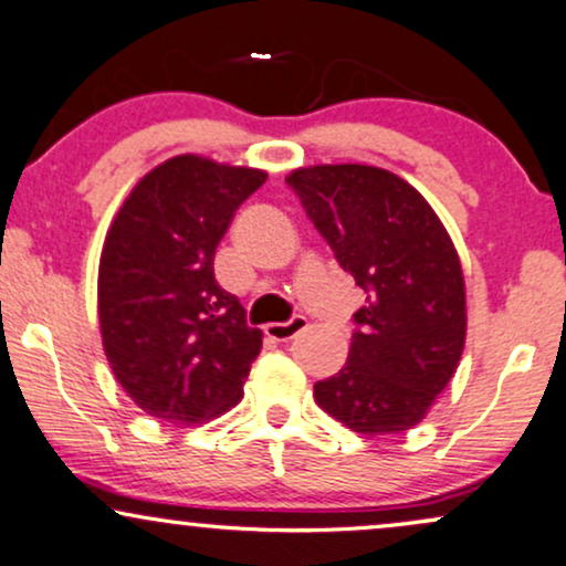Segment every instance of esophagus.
Returning a JSON list of instances; mask_svg holds the SVG:
<instances>
[{
  "label": "esophagus",
  "mask_w": 566,
  "mask_h": 566,
  "mask_svg": "<svg viewBox=\"0 0 566 566\" xmlns=\"http://www.w3.org/2000/svg\"><path fill=\"white\" fill-rule=\"evenodd\" d=\"M305 326H307V321L303 316H295V318H290L287 324H266L263 334L274 342H287V339H292V336H297L300 332H305Z\"/></svg>",
  "instance_id": "obj_1"
}]
</instances>
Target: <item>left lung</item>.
Returning a JSON list of instances; mask_svg holds the SVG:
<instances>
[{"mask_svg": "<svg viewBox=\"0 0 566 566\" xmlns=\"http://www.w3.org/2000/svg\"><path fill=\"white\" fill-rule=\"evenodd\" d=\"M287 185L339 266L368 292L347 363L313 386L363 436L410 431L452 381L468 336L460 255L431 203L389 169L313 164Z\"/></svg>", "mask_w": 566, "mask_h": 566, "instance_id": "left-lung-1", "label": "left lung"}]
</instances>
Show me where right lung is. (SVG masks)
I'll use <instances>...</instances> for the list:
<instances>
[{"mask_svg":"<svg viewBox=\"0 0 566 566\" xmlns=\"http://www.w3.org/2000/svg\"><path fill=\"white\" fill-rule=\"evenodd\" d=\"M266 177L180 154L114 213L98 261L104 355L125 395L164 423H209L242 399L263 334L217 284L213 253Z\"/></svg>","mask_w":566,"mask_h":566,"instance_id":"add662e5","label":"right lung"}]
</instances>
